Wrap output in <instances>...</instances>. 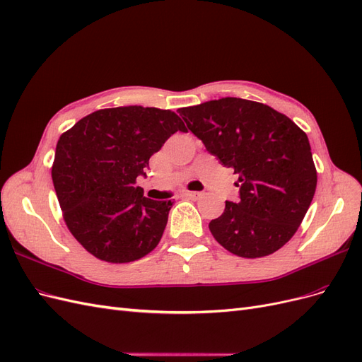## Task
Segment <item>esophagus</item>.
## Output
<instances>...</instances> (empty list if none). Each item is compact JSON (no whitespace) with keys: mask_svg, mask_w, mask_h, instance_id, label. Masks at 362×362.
Returning <instances> with one entry per match:
<instances>
[{"mask_svg":"<svg viewBox=\"0 0 362 362\" xmlns=\"http://www.w3.org/2000/svg\"><path fill=\"white\" fill-rule=\"evenodd\" d=\"M182 196L187 199H192V201H198L202 198V193L201 192H184Z\"/></svg>","mask_w":362,"mask_h":362,"instance_id":"esophagus-1","label":"esophagus"}]
</instances>
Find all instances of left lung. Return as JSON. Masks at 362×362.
I'll return each instance as SVG.
<instances>
[{"instance_id":"obj_1","label":"left lung","mask_w":362,"mask_h":362,"mask_svg":"<svg viewBox=\"0 0 362 362\" xmlns=\"http://www.w3.org/2000/svg\"><path fill=\"white\" fill-rule=\"evenodd\" d=\"M192 133L238 175L240 201L225 202L208 228L242 258L276 252L296 234L315 193L317 170L305 131L272 107L222 98L180 110Z\"/></svg>"}]
</instances>
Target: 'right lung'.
<instances>
[{
    "mask_svg": "<svg viewBox=\"0 0 362 362\" xmlns=\"http://www.w3.org/2000/svg\"><path fill=\"white\" fill-rule=\"evenodd\" d=\"M178 115L154 107L103 108L60 136L52 182L71 234L101 261L124 264L160 243L172 201H152L136 185L172 134Z\"/></svg>",
    "mask_w": 362,
    "mask_h": 362,
    "instance_id": "obj_1",
    "label": "right lung"
}]
</instances>
